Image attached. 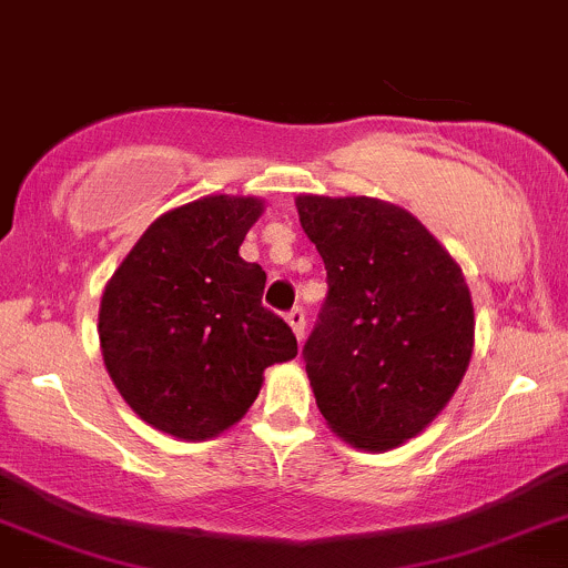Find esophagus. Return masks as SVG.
<instances>
[{"label": "esophagus", "instance_id": "34e87169", "mask_svg": "<svg viewBox=\"0 0 568 568\" xmlns=\"http://www.w3.org/2000/svg\"><path fill=\"white\" fill-rule=\"evenodd\" d=\"M286 322H290V327L295 331L297 341H303V335H306V311H303L301 306L290 308L286 311Z\"/></svg>", "mask_w": 568, "mask_h": 568}]
</instances>
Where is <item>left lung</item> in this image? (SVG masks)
Instances as JSON below:
<instances>
[{"mask_svg":"<svg viewBox=\"0 0 568 568\" xmlns=\"http://www.w3.org/2000/svg\"><path fill=\"white\" fill-rule=\"evenodd\" d=\"M327 271L303 359L327 425L382 453L447 406L474 349L457 262L412 213L374 197L295 200Z\"/></svg>","mask_w":568,"mask_h":568,"instance_id":"1","label":"left lung"}]
</instances>
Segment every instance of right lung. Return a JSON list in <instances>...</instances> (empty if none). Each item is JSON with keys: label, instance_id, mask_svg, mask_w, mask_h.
Wrapping results in <instances>:
<instances>
[{"label": "right lung", "instance_id": "right-lung-1", "mask_svg": "<svg viewBox=\"0 0 568 568\" xmlns=\"http://www.w3.org/2000/svg\"><path fill=\"white\" fill-rule=\"evenodd\" d=\"M257 197L194 200L162 213L105 286L100 344L121 398L156 430L216 436L246 414L262 371L297 355L262 306L265 271L237 254Z\"/></svg>", "mask_w": 568, "mask_h": 568}]
</instances>
